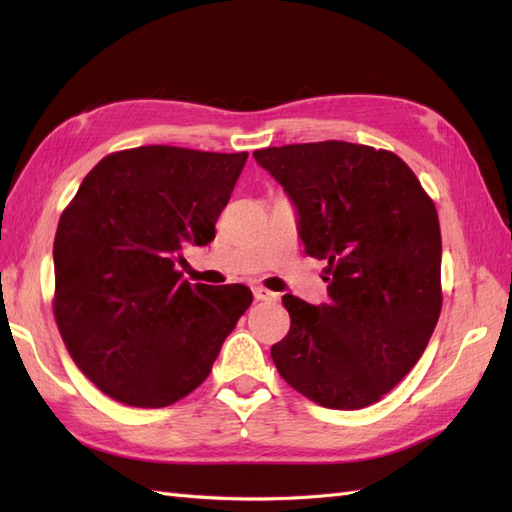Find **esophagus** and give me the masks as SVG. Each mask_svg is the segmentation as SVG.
<instances>
[{"label": "esophagus", "instance_id": "34e87169", "mask_svg": "<svg viewBox=\"0 0 512 512\" xmlns=\"http://www.w3.org/2000/svg\"><path fill=\"white\" fill-rule=\"evenodd\" d=\"M253 295H255L257 301H275V299H277L275 292H270V290H266V288H262V286H257V288L253 290Z\"/></svg>", "mask_w": 512, "mask_h": 512}]
</instances>
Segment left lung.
Wrapping results in <instances>:
<instances>
[{
  "label": "left lung",
  "mask_w": 512,
  "mask_h": 512,
  "mask_svg": "<svg viewBox=\"0 0 512 512\" xmlns=\"http://www.w3.org/2000/svg\"><path fill=\"white\" fill-rule=\"evenodd\" d=\"M255 160L295 202L299 235L323 259L330 301L286 295L277 372L328 409H363L418 363L442 310L436 204L387 149L323 140L266 147Z\"/></svg>",
  "instance_id": "8db88e82"
}]
</instances>
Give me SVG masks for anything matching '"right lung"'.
<instances>
[{
  "instance_id": "add662e5",
  "label": "right lung",
  "mask_w": 512,
  "mask_h": 512,
  "mask_svg": "<svg viewBox=\"0 0 512 512\" xmlns=\"http://www.w3.org/2000/svg\"><path fill=\"white\" fill-rule=\"evenodd\" d=\"M246 158L169 145L114 151L65 206L52 310L72 361L103 394L169 407L211 374L253 292L189 284L176 264L184 244L215 237Z\"/></svg>"
}]
</instances>
